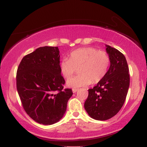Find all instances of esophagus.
Returning a JSON list of instances; mask_svg holds the SVG:
<instances>
[{"label": "esophagus", "mask_w": 147, "mask_h": 147, "mask_svg": "<svg viewBox=\"0 0 147 147\" xmlns=\"http://www.w3.org/2000/svg\"><path fill=\"white\" fill-rule=\"evenodd\" d=\"M73 90V93H76L78 90L77 88H73V90Z\"/></svg>", "instance_id": "34e87169"}]
</instances>
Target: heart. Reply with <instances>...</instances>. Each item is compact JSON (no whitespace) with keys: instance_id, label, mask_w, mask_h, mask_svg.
I'll return each mask as SVG.
<instances>
[{"instance_id":"b5f03b06","label":"heart","mask_w":147,"mask_h":147,"mask_svg":"<svg viewBox=\"0 0 147 147\" xmlns=\"http://www.w3.org/2000/svg\"><path fill=\"white\" fill-rule=\"evenodd\" d=\"M111 64L107 52L93 47L78 49L70 54L69 59L64 58L60 62L62 74L69 78L79 69V75L68 79L67 86L80 88L98 83L106 76Z\"/></svg>"}]
</instances>
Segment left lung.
<instances>
[{
	"instance_id": "left-lung-1",
	"label": "left lung",
	"mask_w": 147,
	"mask_h": 147,
	"mask_svg": "<svg viewBox=\"0 0 147 147\" xmlns=\"http://www.w3.org/2000/svg\"><path fill=\"white\" fill-rule=\"evenodd\" d=\"M111 65L106 76L92 89L84 107L90 117L98 121L111 119L121 110L129 86V68L124 55L106 45Z\"/></svg>"
}]
</instances>
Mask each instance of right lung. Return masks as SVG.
<instances>
[{"instance_id":"add662e5","label":"right lung","mask_w":147,"mask_h":147,"mask_svg":"<svg viewBox=\"0 0 147 147\" xmlns=\"http://www.w3.org/2000/svg\"><path fill=\"white\" fill-rule=\"evenodd\" d=\"M57 47H42L24 56L19 65L16 87L27 114L40 124L51 125L63 117L71 89L62 90Z\"/></svg>"}]
</instances>
